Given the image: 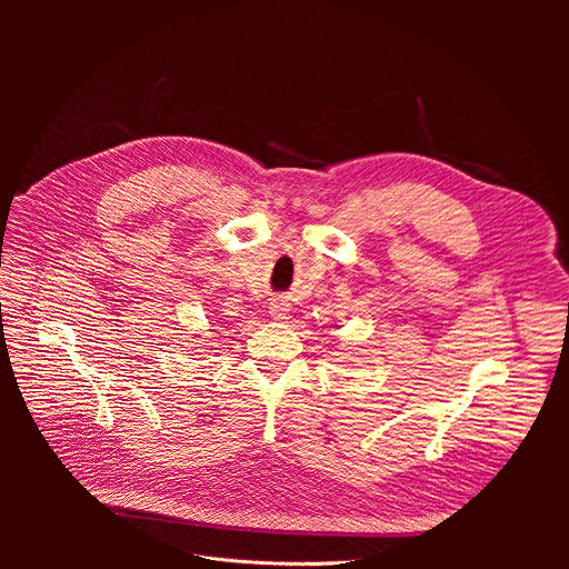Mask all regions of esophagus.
<instances>
[{"label":"esophagus","instance_id":"esophagus-1","mask_svg":"<svg viewBox=\"0 0 569 569\" xmlns=\"http://www.w3.org/2000/svg\"><path fill=\"white\" fill-rule=\"evenodd\" d=\"M288 312H290V303L283 301V299H274L270 301V317L272 319H288Z\"/></svg>","mask_w":569,"mask_h":569}]
</instances>
